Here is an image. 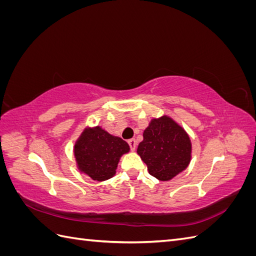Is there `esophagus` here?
<instances>
[{
  "mask_svg": "<svg viewBox=\"0 0 256 256\" xmlns=\"http://www.w3.org/2000/svg\"><path fill=\"white\" fill-rule=\"evenodd\" d=\"M128 144H129V147L130 150L134 152L136 150V141L134 140V138H130V140H128Z\"/></svg>",
  "mask_w": 256,
  "mask_h": 256,
  "instance_id": "esophagus-1",
  "label": "esophagus"
}]
</instances>
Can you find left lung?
<instances>
[{
	"label": "left lung",
	"instance_id": "1",
	"mask_svg": "<svg viewBox=\"0 0 256 256\" xmlns=\"http://www.w3.org/2000/svg\"><path fill=\"white\" fill-rule=\"evenodd\" d=\"M138 154L152 176L162 182L172 180L188 166L191 142L186 131L168 116L152 120L144 130Z\"/></svg>",
	"mask_w": 256,
	"mask_h": 256
}]
</instances>
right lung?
<instances>
[{
	"mask_svg": "<svg viewBox=\"0 0 256 256\" xmlns=\"http://www.w3.org/2000/svg\"><path fill=\"white\" fill-rule=\"evenodd\" d=\"M128 152L127 142L100 127L84 130L74 145V157L80 171L97 182L111 178L120 156Z\"/></svg>",
	"mask_w": 256,
	"mask_h": 256,
	"instance_id": "obj_1",
	"label": "right lung"
}]
</instances>
